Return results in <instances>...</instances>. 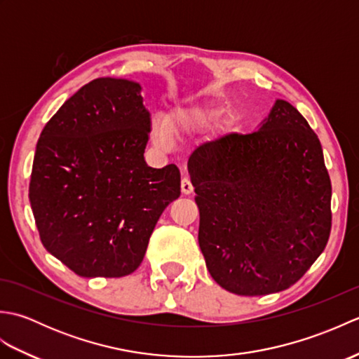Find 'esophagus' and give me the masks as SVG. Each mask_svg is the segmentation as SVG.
I'll return each instance as SVG.
<instances>
[{"label": "esophagus", "instance_id": "esophagus-1", "mask_svg": "<svg viewBox=\"0 0 359 359\" xmlns=\"http://www.w3.org/2000/svg\"><path fill=\"white\" fill-rule=\"evenodd\" d=\"M180 188H182V193L184 194H191L193 191H194V188H193V184H191V180H189L188 177H184L182 179V184H180Z\"/></svg>", "mask_w": 359, "mask_h": 359}]
</instances>
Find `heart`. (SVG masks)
Returning <instances> with one entry per match:
<instances>
[{
	"instance_id": "b5f03b06",
	"label": "heart",
	"mask_w": 359,
	"mask_h": 359,
	"mask_svg": "<svg viewBox=\"0 0 359 359\" xmlns=\"http://www.w3.org/2000/svg\"><path fill=\"white\" fill-rule=\"evenodd\" d=\"M222 109L219 106L207 102H185L168 114L163 123H157L154 133L158 142H168L170 135L180 133H193L207 126L210 121L216 120Z\"/></svg>"
}]
</instances>
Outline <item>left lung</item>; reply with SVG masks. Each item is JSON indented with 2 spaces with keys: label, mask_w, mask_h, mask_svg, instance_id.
Segmentation results:
<instances>
[{
  "label": "left lung",
  "mask_w": 359,
  "mask_h": 359,
  "mask_svg": "<svg viewBox=\"0 0 359 359\" xmlns=\"http://www.w3.org/2000/svg\"><path fill=\"white\" fill-rule=\"evenodd\" d=\"M188 172L201 212L199 247L217 284L241 296L278 293L323 253L332 184L318 135L276 100L259 131L197 148Z\"/></svg>",
  "instance_id": "8db88e82"
}]
</instances>
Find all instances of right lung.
I'll return each instance as SVG.
<instances>
[{"label":"right lung","instance_id":"right-lung-1","mask_svg":"<svg viewBox=\"0 0 359 359\" xmlns=\"http://www.w3.org/2000/svg\"><path fill=\"white\" fill-rule=\"evenodd\" d=\"M140 89L125 79L93 80L36 143L29 201L40 239L83 278L139 269L160 215L180 196L177 166L144 162L151 116Z\"/></svg>","mask_w":359,"mask_h":359}]
</instances>
